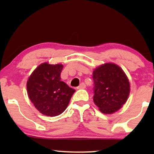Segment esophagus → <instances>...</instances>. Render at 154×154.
<instances>
[{"label": "esophagus", "instance_id": "34e87169", "mask_svg": "<svg viewBox=\"0 0 154 154\" xmlns=\"http://www.w3.org/2000/svg\"><path fill=\"white\" fill-rule=\"evenodd\" d=\"M85 88V84L84 83H82L81 84L77 87V89H84Z\"/></svg>", "mask_w": 154, "mask_h": 154}]
</instances>
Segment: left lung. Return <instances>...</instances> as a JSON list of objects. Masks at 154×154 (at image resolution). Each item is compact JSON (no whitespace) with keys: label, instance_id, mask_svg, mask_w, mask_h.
I'll return each instance as SVG.
<instances>
[{"label":"left lung","instance_id":"1","mask_svg":"<svg viewBox=\"0 0 154 154\" xmlns=\"http://www.w3.org/2000/svg\"><path fill=\"white\" fill-rule=\"evenodd\" d=\"M93 100L102 113L111 114L126 103L130 83L120 67L113 63L101 65L93 72Z\"/></svg>","mask_w":154,"mask_h":154}]
</instances>
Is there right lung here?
Returning <instances> with one entry per match:
<instances>
[{
    "label": "right lung",
    "mask_w": 154,
    "mask_h": 154,
    "mask_svg": "<svg viewBox=\"0 0 154 154\" xmlns=\"http://www.w3.org/2000/svg\"><path fill=\"white\" fill-rule=\"evenodd\" d=\"M63 65L40 64L27 82L28 97L36 109L47 116L54 117L65 111L75 90L62 82Z\"/></svg>",
    "instance_id": "add662e5"
}]
</instances>
